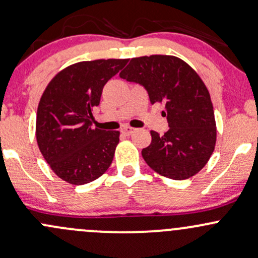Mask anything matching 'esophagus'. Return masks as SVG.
<instances>
[{
    "label": "esophagus",
    "mask_w": 258,
    "mask_h": 258,
    "mask_svg": "<svg viewBox=\"0 0 258 258\" xmlns=\"http://www.w3.org/2000/svg\"><path fill=\"white\" fill-rule=\"evenodd\" d=\"M121 132L123 135H126V136H130V135L134 134L135 128H132V127H123V128L121 130Z\"/></svg>",
    "instance_id": "34e87169"
}]
</instances>
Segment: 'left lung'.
<instances>
[{
    "mask_svg": "<svg viewBox=\"0 0 258 258\" xmlns=\"http://www.w3.org/2000/svg\"><path fill=\"white\" fill-rule=\"evenodd\" d=\"M122 79L145 86L151 104H163L169 130L152 142L142 157L165 178L183 180L199 173L216 143L214 108L204 81L185 61L174 55L132 58L120 73Z\"/></svg>",
    "mask_w": 258,
    "mask_h": 258,
    "instance_id": "8db88e82",
    "label": "left lung"
}]
</instances>
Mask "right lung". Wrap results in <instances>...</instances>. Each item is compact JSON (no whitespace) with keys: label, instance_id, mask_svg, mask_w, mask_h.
I'll list each match as a JSON object with an SVG mask.
<instances>
[{"label":"right lung","instance_id":"obj_1","mask_svg":"<svg viewBox=\"0 0 258 258\" xmlns=\"http://www.w3.org/2000/svg\"><path fill=\"white\" fill-rule=\"evenodd\" d=\"M128 59H97L64 68L49 81L37 110L36 137L59 178L83 185L101 177L112 163L118 131L93 127V108L102 89Z\"/></svg>","mask_w":258,"mask_h":258}]
</instances>
